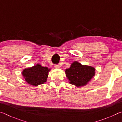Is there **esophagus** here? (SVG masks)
Returning a JSON list of instances; mask_svg holds the SVG:
<instances>
[{"label":"esophagus","instance_id":"obj_1","mask_svg":"<svg viewBox=\"0 0 122 122\" xmlns=\"http://www.w3.org/2000/svg\"><path fill=\"white\" fill-rule=\"evenodd\" d=\"M54 68H59V66L57 65H54Z\"/></svg>","mask_w":122,"mask_h":122}]
</instances>
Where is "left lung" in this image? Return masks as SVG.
<instances>
[{"label":"left lung","instance_id":"1","mask_svg":"<svg viewBox=\"0 0 122 122\" xmlns=\"http://www.w3.org/2000/svg\"><path fill=\"white\" fill-rule=\"evenodd\" d=\"M94 67L86 65H82L77 61H75L69 68L66 69V74L69 83L74 84L77 87L86 85L95 74Z\"/></svg>","mask_w":122,"mask_h":122}]
</instances>
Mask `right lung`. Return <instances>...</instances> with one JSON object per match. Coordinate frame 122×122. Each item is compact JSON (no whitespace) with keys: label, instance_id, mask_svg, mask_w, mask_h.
<instances>
[{"label":"right lung","instance_id":"right-lung-1","mask_svg":"<svg viewBox=\"0 0 122 122\" xmlns=\"http://www.w3.org/2000/svg\"><path fill=\"white\" fill-rule=\"evenodd\" d=\"M50 70L48 67H42L40 64H37L33 67L25 69L22 74L29 84L38 86L47 81Z\"/></svg>","mask_w":122,"mask_h":122}]
</instances>
